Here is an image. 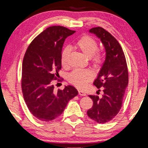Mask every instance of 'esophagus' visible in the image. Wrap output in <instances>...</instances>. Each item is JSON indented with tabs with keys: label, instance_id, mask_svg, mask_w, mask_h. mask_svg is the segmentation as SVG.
Segmentation results:
<instances>
[{
	"label": "esophagus",
	"instance_id": "34e87169",
	"mask_svg": "<svg viewBox=\"0 0 148 148\" xmlns=\"http://www.w3.org/2000/svg\"><path fill=\"white\" fill-rule=\"evenodd\" d=\"M78 94L80 95V96H86V93H85L84 91L81 90H78Z\"/></svg>",
	"mask_w": 148,
	"mask_h": 148
}]
</instances>
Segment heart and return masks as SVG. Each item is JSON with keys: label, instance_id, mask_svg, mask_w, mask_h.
I'll list each match as a JSON object with an SVG mask.
<instances>
[{"label": "heart", "instance_id": "heart-1", "mask_svg": "<svg viewBox=\"0 0 148 148\" xmlns=\"http://www.w3.org/2000/svg\"><path fill=\"white\" fill-rule=\"evenodd\" d=\"M76 47L86 56L90 58L95 55L98 49V43L94 39L89 36H84L78 40L76 43ZM70 51V48L66 47L64 49L62 53L61 61L62 65H66V60ZM101 58L99 55L96 56L94 58L95 62H100ZM92 73L89 70L76 69L69 75V81L78 88H84L88 84L89 80L92 78Z\"/></svg>", "mask_w": 148, "mask_h": 148}]
</instances>
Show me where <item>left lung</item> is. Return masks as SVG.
<instances>
[{"mask_svg":"<svg viewBox=\"0 0 148 148\" xmlns=\"http://www.w3.org/2000/svg\"><path fill=\"white\" fill-rule=\"evenodd\" d=\"M89 33L101 40L106 56L94 81L97 88L103 87V95L101 99L99 96L89 95L93 106L87 115L98 123H105L115 118L121 108L128 85L127 66L123 51L113 35L100 27L90 29Z\"/></svg>","mask_w":148,"mask_h":148,"instance_id":"obj_1","label":"left lung"}]
</instances>
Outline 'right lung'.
<instances>
[{"label": "right lung", "mask_w": 148, "mask_h": 148, "mask_svg": "<svg viewBox=\"0 0 148 148\" xmlns=\"http://www.w3.org/2000/svg\"><path fill=\"white\" fill-rule=\"evenodd\" d=\"M75 32L62 26L49 27L33 39L25 54L23 95L32 115L42 121H49L59 116L69 101L78 94L71 85L57 92L53 85V80L62 68L64 41Z\"/></svg>", "instance_id": "obj_1"}]
</instances>
